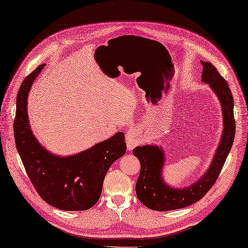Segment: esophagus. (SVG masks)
Returning <instances> with one entry per match:
<instances>
[{
    "label": "esophagus",
    "instance_id": "esophagus-1",
    "mask_svg": "<svg viewBox=\"0 0 248 248\" xmlns=\"http://www.w3.org/2000/svg\"><path fill=\"white\" fill-rule=\"evenodd\" d=\"M140 140V132L138 129H130L126 134L127 149L131 151L138 146Z\"/></svg>",
    "mask_w": 248,
    "mask_h": 248
}]
</instances>
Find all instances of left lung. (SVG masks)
Returning a JSON list of instances; mask_svg holds the SVG:
<instances>
[{"instance_id":"8db88e82","label":"left lung","mask_w":248,"mask_h":248,"mask_svg":"<svg viewBox=\"0 0 248 248\" xmlns=\"http://www.w3.org/2000/svg\"><path fill=\"white\" fill-rule=\"evenodd\" d=\"M203 71L201 81L208 84L216 93L223 113V133L211 163L197 181L184 187H173L165 183L163 168L165 154L157 144L136 147L132 153L140 162V172L135 186L139 200L150 209L157 211L174 210L190 206L205 195L215 185L225 161L233 146L235 136L234 100L226 80L219 75L216 66L201 61Z\"/></svg>"}]
</instances>
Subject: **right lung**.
<instances>
[{"label":"right lung","instance_id":"right-lung-1","mask_svg":"<svg viewBox=\"0 0 248 248\" xmlns=\"http://www.w3.org/2000/svg\"><path fill=\"white\" fill-rule=\"evenodd\" d=\"M45 64L39 65L21 84L16 98V149L41 198L61 210H87L98 201L105 176L126 152L123 132L70 156L51 153L38 141L28 115L29 92Z\"/></svg>","mask_w":248,"mask_h":248}]
</instances>
